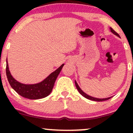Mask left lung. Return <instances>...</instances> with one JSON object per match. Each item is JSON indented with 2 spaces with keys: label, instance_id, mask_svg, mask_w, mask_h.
Here are the masks:
<instances>
[{
  "label": "left lung",
  "instance_id": "obj_1",
  "mask_svg": "<svg viewBox=\"0 0 133 133\" xmlns=\"http://www.w3.org/2000/svg\"><path fill=\"white\" fill-rule=\"evenodd\" d=\"M110 30H111V32H112V33H113L114 35H116V36H117V37H120L119 35L118 34H117V32H116L114 31V30L113 29H112L111 28V27H110ZM75 84H76V88H77V89L78 90L79 92L80 93V94H81V95H82V96H84V97H86V98L88 99H89V100L94 101H106V100H108V99H110V98H111V97H107V98H103V99L96 98V97H92V96H89V95H88V94H86V93H85L84 92H83V91H82V90L81 89V88H80V87H79V85L77 84V82H76V81H75Z\"/></svg>",
  "mask_w": 133,
  "mask_h": 133
}]
</instances>
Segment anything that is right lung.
<instances>
[{"label":"right lung","instance_id":"right-lung-1","mask_svg":"<svg viewBox=\"0 0 133 133\" xmlns=\"http://www.w3.org/2000/svg\"><path fill=\"white\" fill-rule=\"evenodd\" d=\"M6 62V75L10 86L19 95L30 99H39L49 95L52 91L55 81L64 65V64H62L56 71L52 72L46 78L39 83L25 84L19 82L14 78L9 71L7 59Z\"/></svg>","mask_w":133,"mask_h":133}]
</instances>
